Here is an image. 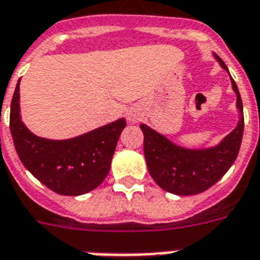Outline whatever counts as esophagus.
<instances>
[{
    "label": "esophagus",
    "mask_w": 260,
    "mask_h": 260,
    "mask_svg": "<svg viewBox=\"0 0 260 260\" xmlns=\"http://www.w3.org/2000/svg\"><path fill=\"white\" fill-rule=\"evenodd\" d=\"M128 120H129V121H132V122H136V121H138V117H136L135 114H129V116H128Z\"/></svg>",
    "instance_id": "esophagus-1"
}]
</instances>
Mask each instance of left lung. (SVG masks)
<instances>
[{
	"instance_id": "8db88e82",
	"label": "left lung",
	"mask_w": 260,
	"mask_h": 260,
	"mask_svg": "<svg viewBox=\"0 0 260 260\" xmlns=\"http://www.w3.org/2000/svg\"><path fill=\"white\" fill-rule=\"evenodd\" d=\"M222 69L225 63L216 55ZM232 87L238 95V108L242 113L238 126L217 147L209 150H185L169 142L147 125L142 124L144 134V156L151 177L163 190L178 196H191L205 191L221 179L238 158L242 144L244 117L243 102L236 83Z\"/></svg>"
}]
</instances>
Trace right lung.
I'll use <instances>...</instances> for the list:
<instances>
[{
    "instance_id": "1",
    "label": "right lung",
    "mask_w": 260,
    "mask_h": 260,
    "mask_svg": "<svg viewBox=\"0 0 260 260\" xmlns=\"http://www.w3.org/2000/svg\"><path fill=\"white\" fill-rule=\"evenodd\" d=\"M20 81L10 104V134L22 165L48 189L62 196H79L102 183L110 170L125 118L69 140L35 136L20 118Z\"/></svg>"
}]
</instances>
